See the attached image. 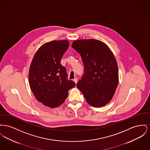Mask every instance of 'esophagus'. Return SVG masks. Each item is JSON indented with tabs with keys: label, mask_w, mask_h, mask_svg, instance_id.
<instances>
[{
	"label": "esophagus",
	"mask_w": 150,
	"mask_h": 150,
	"mask_svg": "<svg viewBox=\"0 0 150 150\" xmlns=\"http://www.w3.org/2000/svg\"><path fill=\"white\" fill-rule=\"evenodd\" d=\"M74 81L75 83V84H77V83H78V79L77 78H75L74 79Z\"/></svg>",
	"instance_id": "1"
}]
</instances>
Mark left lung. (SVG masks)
<instances>
[{
  "label": "left lung",
  "mask_w": 150,
  "mask_h": 150,
  "mask_svg": "<svg viewBox=\"0 0 150 150\" xmlns=\"http://www.w3.org/2000/svg\"><path fill=\"white\" fill-rule=\"evenodd\" d=\"M71 47L80 54L84 70L77 87L93 107L104 106L112 99L119 83L117 64L107 45L96 39L74 41Z\"/></svg>",
  "instance_id": "left-lung-1"
}]
</instances>
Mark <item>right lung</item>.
Segmentation results:
<instances>
[{
    "label": "right lung",
    "instance_id": "1",
    "mask_svg": "<svg viewBox=\"0 0 150 150\" xmlns=\"http://www.w3.org/2000/svg\"><path fill=\"white\" fill-rule=\"evenodd\" d=\"M67 40L52 41L42 45L36 52L29 69V84L36 100L46 106L57 107L68 96L75 83L67 79L61 58L68 50Z\"/></svg>",
    "mask_w": 150,
    "mask_h": 150
}]
</instances>
